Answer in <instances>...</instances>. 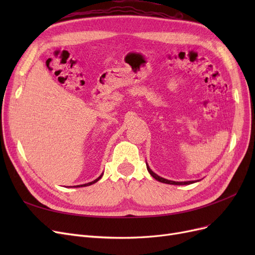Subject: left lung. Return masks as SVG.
Masks as SVG:
<instances>
[{"instance_id": "obj_1", "label": "left lung", "mask_w": 255, "mask_h": 255, "mask_svg": "<svg viewBox=\"0 0 255 255\" xmlns=\"http://www.w3.org/2000/svg\"><path fill=\"white\" fill-rule=\"evenodd\" d=\"M146 169H148V171H149V173L154 177V179L155 180H157V181H159V182H161V183H166V184H172V185H188V184H192V183H195V181H188V182H174V181H169V180H166V179H164V177H160V176H158L157 174H155L154 173L151 169L149 168V166L146 165Z\"/></svg>"}]
</instances>
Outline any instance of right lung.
Masks as SVG:
<instances>
[{
    "instance_id": "right-lung-1",
    "label": "right lung",
    "mask_w": 255,
    "mask_h": 255,
    "mask_svg": "<svg viewBox=\"0 0 255 255\" xmlns=\"http://www.w3.org/2000/svg\"><path fill=\"white\" fill-rule=\"evenodd\" d=\"M101 177H102V175H100L99 177H98V179H96L95 181H92V182H90V183H87V184H83V185H78V186H76V187H82V186H89V185H91V184H94V183H96V182H98L100 179H101Z\"/></svg>"
}]
</instances>
